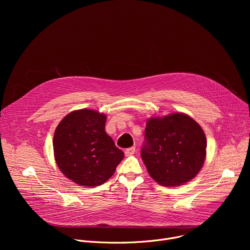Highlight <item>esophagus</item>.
<instances>
[{
	"mask_svg": "<svg viewBox=\"0 0 250 250\" xmlns=\"http://www.w3.org/2000/svg\"><path fill=\"white\" fill-rule=\"evenodd\" d=\"M134 152H135V147H134V146H131V147L125 149V156H130V155H133Z\"/></svg>",
	"mask_w": 250,
	"mask_h": 250,
	"instance_id": "34e87169",
	"label": "esophagus"
}]
</instances>
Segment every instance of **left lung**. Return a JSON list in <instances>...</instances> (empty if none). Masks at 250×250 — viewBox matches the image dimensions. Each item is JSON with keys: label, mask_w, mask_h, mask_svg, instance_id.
<instances>
[{"label": "left lung", "mask_w": 250, "mask_h": 250, "mask_svg": "<svg viewBox=\"0 0 250 250\" xmlns=\"http://www.w3.org/2000/svg\"><path fill=\"white\" fill-rule=\"evenodd\" d=\"M206 147L202 127L189 116L175 113L147 121L140 155L158 184L180 186L201 170Z\"/></svg>", "instance_id": "left-lung-1"}]
</instances>
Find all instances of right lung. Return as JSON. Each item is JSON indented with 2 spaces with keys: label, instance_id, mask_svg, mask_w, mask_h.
Returning <instances> with one entry per match:
<instances>
[{
  "label": "right lung",
  "instance_id": "right-lung-1",
  "mask_svg": "<svg viewBox=\"0 0 250 250\" xmlns=\"http://www.w3.org/2000/svg\"><path fill=\"white\" fill-rule=\"evenodd\" d=\"M106 117L93 110L67 115L53 137L60 171L78 185L95 187L109 180L124 159V152L104 131Z\"/></svg>",
  "mask_w": 250,
  "mask_h": 250
}]
</instances>
